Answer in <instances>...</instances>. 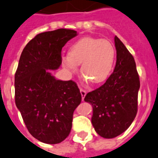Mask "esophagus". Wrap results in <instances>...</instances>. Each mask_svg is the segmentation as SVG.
Segmentation results:
<instances>
[{
  "label": "esophagus",
  "mask_w": 158,
  "mask_h": 158,
  "mask_svg": "<svg viewBox=\"0 0 158 158\" xmlns=\"http://www.w3.org/2000/svg\"><path fill=\"white\" fill-rule=\"evenodd\" d=\"M80 93H81V95H82V100L83 101L84 97H85V96L86 95V91L83 89H80Z\"/></svg>",
  "instance_id": "1"
}]
</instances>
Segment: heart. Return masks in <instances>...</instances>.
<instances>
[{
	"mask_svg": "<svg viewBox=\"0 0 158 158\" xmlns=\"http://www.w3.org/2000/svg\"><path fill=\"white\" fill-rule=\"evenodd\" d=\"M116 58V50L107 40L86 36L75 42L61 64L70 73H76L81 64V72L94 83L104 82L110 76Z\"/></svg>",
	"mask_w": 158,
	"mask_h": 158,
	"instance_id": "1",
	"label": "heart"
}]
</instances>
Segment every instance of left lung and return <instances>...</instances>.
Wrapping results in <instances>:
<instances>
[{
	"mask_svg": "<svg viewBox=\"0 0 158 158\" xmlns=\"http://www.w3.org/2000/svg\"><path fill=\"white\" fill-rule=\"evenodd\" d=\"M117 60L105 83L88 93L84 101L93 107L91 118L98 135L111 139L124 132L137 113L140 82L135 60L123 43L114 36Z\"/></svg>",
	"mask_w": 158,
	"mask_h": 158,
	"instance_id": "left-lung-1",
	"label": "left lung"
}]
</instances>
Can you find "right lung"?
Instances as JSON below:
<instances>
[{
  "mask_svg": "<svg viewBox=\"0 0 158 158\" xmlns=\"http://www.w3.org/2000/svg\"><path fill=\"white\" fill-rule=\"evenodd\" d=\"M77 36L72 29L41 32L22 52L15 75V104L28 131L40 142L56 144L67 138L82 96L72 80L55 79L50 71L61 64V49Z\"/></svg>",
  "mask_w": 158,
  "mask_h": 158,
  "instance_id": "1",
  "label": "right lung"
}]
</instances>
